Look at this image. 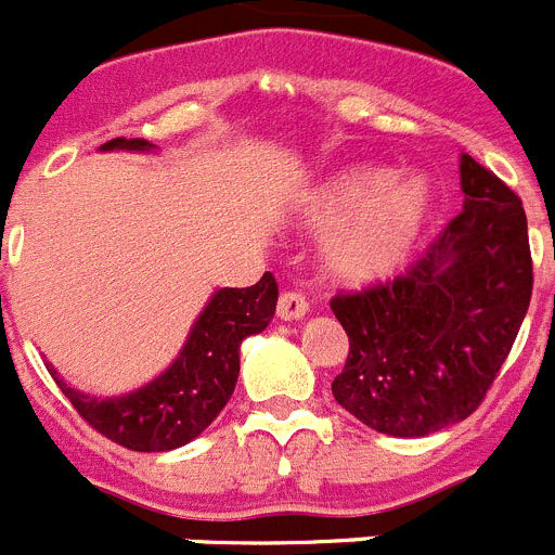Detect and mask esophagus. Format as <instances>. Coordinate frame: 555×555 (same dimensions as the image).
<instances>
[{
	"label": "esophagus",
	"instance_id": "34e87169",
	"mask_svg": "<svg viewBox=\"0 0 555 555\" xmlns=\"http://www.w3.org/2000/svg\"><path fill=\"white\" fill-rule=\"evenodd\" d=\"M307 298L301 296V293H293V289H284L282 296H279V304H276V314L282 318V321H298V318H304L307 314Z\"/></svg>",
	"mask_w": 555,
	"mask_h": 555
}]
</instances>
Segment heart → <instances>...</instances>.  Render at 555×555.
Returning <instances> with one entry per match:
<instances>
[{"mask_svg": "<svg viewBox=\"0 0 555 555\" xmlns=\"http://www.w3.org/2000/svg\"><path fill=\"white\" fill-rule=\"evenodd\" d=\"M431 218L434 193L423 179H389L378 168L326 177L298 204L304 227L328 232L323 268L346 287H371L403 271Z\"/></svg>", "mask_w": 555, "mask_h": 555, "instance_id": "1", "label": "heart"}]
</instances>
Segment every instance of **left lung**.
Returning <instances> with one entry per match:
<instances>
[{
    "label": "left lung",
    "mask_w": 555,
    "mask_h": 555,
    "mask_svg": "<svg viewBox=\"0 0 555 555\" xmlns=\"http://www.w3.org/2000/svg\"><path fill=\"white\" fill-rule=\"evenodd\" d=\"M459 173L464 209L403 276L332 298L348 334L334 401L389 437L470 417L531 304L522 202L470 154Z\"/></svg>",
    "instance_id": "left-lung-1"
}]
</instances>
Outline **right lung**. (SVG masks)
I'll use <instances>...</instances> for the list:
<instances>
[{"label":"right lung","instance_id":"1","mask_svg":"<svg viewBox=\"0 0 555 555\" xmlns=\"http://www.w3.org/2000/svg\"><path fill=\"white\" fill-rule=\"evenodd\" d=\"M116 149L152 152L154 146L141 138H113L102 152ZM276 298L273 273H266L251 287H223L212 293L168 371L127 396H85L63 382L52 364H47V371L79 417L102 437L129 451H173L196 439L227 406L241 373V343L271 323Z\"/></svg>","mask_w":555,"mask_h":555}]
</instances>
